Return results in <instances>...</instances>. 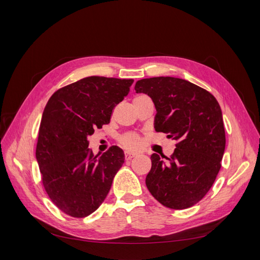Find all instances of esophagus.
Masks as SVG:
<instances>
[{
  "instance_id": "esophagus-1",
  "label": "esophagus",
  "mask_w": 260,
  "mask_h": 260,
  "mask_svg": "<svg viewBox=\"0 0 260 260\" xmlns=\"http://www.w3.org/2000/svg\"><path fill=\"white\" fill-rule=\"evenodd\" d=\"M133 157H136V154H133V153H129V152H125L124 153V159L125 160H131Z\"/></svg>"
}]
</instances>
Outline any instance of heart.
Wrapping results in <instances>:
<instances>
[{
    "instance_id": "obj_1",
    "label": "heart",
    "mask_w": 260,
    "mask_h": 260,
    "mask_svg": "<svg viewBox=\"0 0 260 260\" xmlns=\"http://www.w3.org/2000/svg\"><path fill=\"white\" fill-rule=\"evenodd\" d=\"M143 98H145V95H139L135 98L133 101H138ZM119 142L123 147L130 149V151H136V149H139L141 145H142V140H141L140 136L136 135V133H127V135H123L120 138Z\"/></svg>"
}]
</instances>
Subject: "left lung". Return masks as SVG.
I'll list each match as a JSON object with an SVG mask.
<instances>
[{
  "instance_id": "left-lung-1",
  "label": "left lung",
  "mask_w": 260,
  "mask_h": 260,
  "mask_svg": "<svg viewBox=\"0 0 260 260\" xmlns=\"http://www.w3.org/2000/svg\"><path fill=\"white\" fill-rule=\"evenodd\" d=\"M156 107L155 130L176 141L169 158L152 154L148 191L161 205L185 209L199 203L221 168L225 132L221 108L201 86L174 77H154L136 83Z\"/></svg>"
}]
</instances>
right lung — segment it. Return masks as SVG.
<instances>
[{
	"mask_svg": "<svg viewBox=\"0 0 260 260\" xmlns=\"http://www.w3.org/2000/svg\"><path fill=\"white\" fill-rule=\"evenodd\" d=\"M133 79L92 76L62 86L46 104L39 128L36 157L45 192L64 214L84 218L111 190L124 161L111 146L100 157L89 137L111 121L113 109L127 95Z\"/></svg>",
	"mask_w": 260,
	"mask_h": 260,
	"instance_id": "1",
	"label": "right lung"
}]
</instances>
